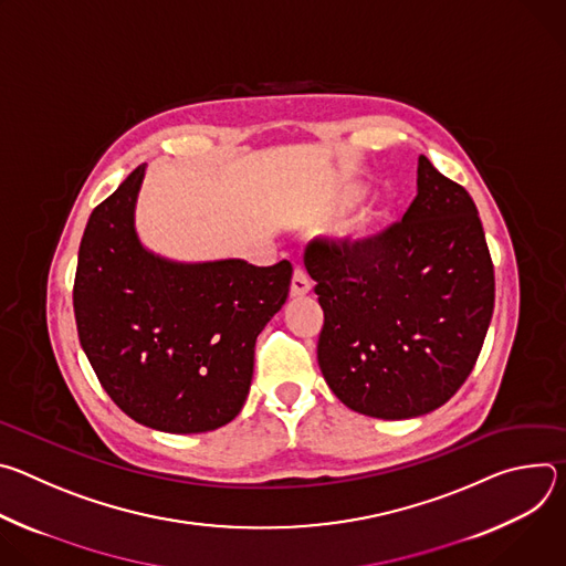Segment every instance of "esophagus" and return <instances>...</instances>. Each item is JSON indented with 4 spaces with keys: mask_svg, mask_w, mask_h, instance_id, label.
<instances>
[{
    "mask_svg": "<svg viewBox=\"0 0 566 566\" xmlns=\"http://www.w3.org/2000/svg\"><path fill=\"white\" fill-rule=\"evenodd\" d=\"M311 291V282H308V275L297 266L293 271V277H291V295L293 297H302Z\"/></svg>",
    "mask_w": 566,
    "mask_h": 566,
    "instance_id": "34e87169",
    "label": "esophagus"
}]
</instances>
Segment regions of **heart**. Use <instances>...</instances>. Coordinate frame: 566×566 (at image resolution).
I'll list each match as a JSON object with an SVG mask.
<instances>
[{"label":"heart","mask_w":566,"mask_h":566,"mask_svg":"<svg viewBox=\"0 0 566 566\" xmlns=\"http://www.w3.org/2000/svg\"><path fill=\"white\" fill-rule=\"evenodd\" d=\"M363 197H365V188H363V186H354L352 190H347V192L343 195L338 208H347V206L360 201ZM380 228H382V217H380V214H365V217H360V219L354 223V228H352L349 234H352V239L356 241V244H367V241H371V239L378 237Z\"/></svg>","instance_id":"1"}]
</instances>
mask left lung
<instances>
[{
  "label": "left lung",
  "mask_w": 566,
  "mask_h": 566,
  "mask_svg": "<svg viewBox=\"0 0 566 566\" xmlns=\"http://www.w3.org/2000/svg\"><path fill=\"white\" fill-rule=\"evenodd\" d=\"M325 311L317 365L354 412L412 419L470 376L495 306L476 206L419 156L408 212L367 244L315 239L304 251Z\"/></svg>",
  "instance_id": "8db88e82"
}]
</instances>
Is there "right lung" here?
Masks as SVG:
<instances>
[{"instance_id":"add662e5","label":"right lung","mask_w":566,"mask_h":566,"mask_svg":"<svg viewBox=\"0 0 566 566\" xmlns=\"http://www.w3.org/2000/svg\"><path fill=\"white\" fill-rule=\"evenodd\" d=\"M143 177L138 166L87 221L73 282L77 338L129 419L172 434L210 432L244 408L255 340L286 302L293 266L149 253L134 226Z\"/></svg>"}]
</instances>
